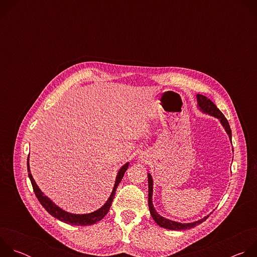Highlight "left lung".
<instances>
[{
    "label": "left lung",
    "mask_w": 257,
    "mask_h": 257,
    "mask_svg": "<svg viewBox=\"0 0 257 257\" xmlns=\"http://www.w3.org/2000/svg\"><path fill=\"white\" fill-rule=\"evenodd\" d=\"M196 97H197V105H198L200 111H202L204 114H208V115L213 116L216 119H218L219 122H221V124L223 125V127L225 128V130H226L227 134L229 135V138L232 142V131H231L229 122L226 119V117L223 115V113L219 111V109L216 107V105L209 98H207L206 96H204L202 94H197ZM148 177H149V207H150V211H151V214H152L153 218L155 219V222L160 227L168 229V230H175V231L187 230V229H191V228L196 227L197 225L204 222L205 219L208 217V215H206L203 218L198 219V221H196V222L188 223V224H182V223L171 221V219H168V218L160 215L157 212V210L155 209L154 204H153V188H154L153 177L150 173L148 174Z\"/></svg>",
    "instance_id": "obj_1"
}]
</instances>
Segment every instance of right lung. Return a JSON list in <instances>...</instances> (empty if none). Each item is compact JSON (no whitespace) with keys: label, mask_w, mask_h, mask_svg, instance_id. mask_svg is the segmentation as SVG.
Instances as JSON below:
<instances>
[{"label":"right lung","mask_w":257,"mask_h":257,"mask_svg":"<svg viewBox=\"0 0 257 257\" xmlns=\"http://www.w3.org/2000/svg\"><path fill=\"white\" fill-rule=\"evenodd\" d=\"M29 156L27 159V171H28V177L30 179L31 185L33 188V191L35 193V196L38 197L39 201L41 202V204L45 207V209L54 217L58 218L59 221L64 222L66 224H70V225H74V226H89V225H93L95 223H97L98 221H100L101 218H103V216L107 213L109 207L112 205L117 187L119 185V183L122 181V178L126 172V170L128 169L129 163H126L118 172V175L116 177V181H115V185L113 188V191L109 195L108 199L106 200V202L97 210L90 212V213H85V214H75V213H70L67 212L65 210H63L62 208H60L59 206H57L49 197H47L46 195H44V193L41 191V189L39 188V186L36 185V183L34 181V179L32 178V175L30 174V169H29Z\"/></svg>","instance_id":"1"}]
</instances>
